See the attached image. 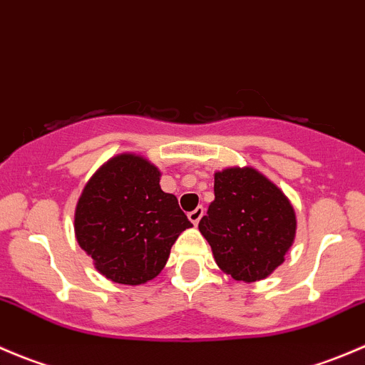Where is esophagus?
<instances>
[{"label":"esophagus","mask_w":365,"mask_h":365,"mask_svg":"<svg viewBox=\"0 0 365 365\" xmlns=\"http://www.w3.org/2000/svg\"><path fill=\"white\" fill-rule=\"evenodd\" d=\"M203 213H205L203 206H197V208H194L192 212H189V220L194 224V226H197V222H200V220H201Z\"/></svg>","instance_id":"1"}]
</instances>
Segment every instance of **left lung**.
<instances>
[{
  "label": "left lung",
  "instance_id": "left-lung-1",
  "mask_svg": "<svg viewBox=\"0 0 365 365\" xmlns=\"http://www.w3.org/2000/svg\"><path fill=\"white\" fill-rule=\"evenodd\" d=\"M213 192L200 231L215 263L235 281L268 277L295 240L297 217L289 200L254 168L217 171Z\"/></svg>",
  "mask_w": 365,
  "mask_h": 365
}]
</instances>
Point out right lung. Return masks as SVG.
Instances as JSON below:
<instances>
[{"label":"right lung","instance_id":"add662e5","mask_svg":"<svg viewBox=\"0 0 365 365\" xmlns=\"http://www.w3.org/2000/svg\"><path fill=\"white\" fill-rule=\"evenodd\" d=\"M159 182L152 162L121 153L84 185L73 215L77 244L109 281L138 286L155 279L176 238L192 226Z\"/></svg>","mask_w":365,"mask_h":365}]
</instances>
